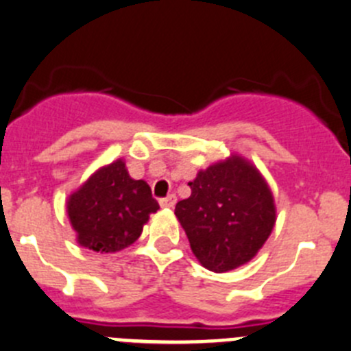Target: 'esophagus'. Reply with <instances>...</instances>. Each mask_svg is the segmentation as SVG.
Here are the masks:
<instances>
[{"instance_id":"1","label":"esophagus","mask_w":351,"mask_h":351,"mask_svg":"<svg viewBox=\"0 0 351 351\" xmlns=\"http://www.w3.org/2000/svg\"><path fill=\"white\" fill-rule=\"evenodd\" d=\"M176 202H178L176 195H169V196H165V198L160 199V205H162L163 208H172V206L176 205Z\"/></svg>"}]
</instances>
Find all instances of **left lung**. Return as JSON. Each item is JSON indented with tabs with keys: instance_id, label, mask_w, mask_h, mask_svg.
<instances>
[{
	"instance_id": "8db88e82",
	"label": "left lung",
	"mask_w": 351,
	"mask_h": 351,
	"mask_svg": "<svg viewBox=\"0 0 351 351\" xmlns=\"http://www.w3.org/2000/svg\"><path fill=\"white\" fill-rule=\"evenodd\" d=\"M189 188L176 217L196 260L219 274L248 263L276 226V202L260 170L232 153L199 170Z\"/></svg>"
}]
</instances>
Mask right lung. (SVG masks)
Returning a JSON list of instances; mask_svg holds the SVG:
<instances>
[{
  "instance_id": "1",
  "label": "right lung",
  "mask_w": 351,
  "mask_h": 351,
  "mask_svg": "<svg viewBox=\"0 0 351 351\" xmlns=\"http://www.w3.org/2000/svg\"><path fill=\"white\" fill-rule=\"evenodd\" d=\"M158 208L148 182L132 179L122 158L95 170L66 198L75 241L96 253H117L131 246Z\"/></svg>"
}]
</instances>
